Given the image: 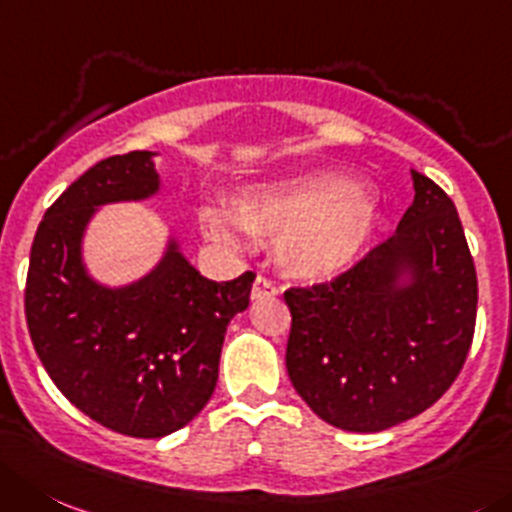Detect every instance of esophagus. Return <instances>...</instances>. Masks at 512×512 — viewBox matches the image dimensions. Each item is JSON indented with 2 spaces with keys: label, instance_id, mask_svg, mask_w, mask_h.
<instances>
[{
  "label": "esophagus",
  "instance_id": "obj_1",
  "mask_svg": "<svg viewBox=\"0 0 512 512\" xmlns=\"http://www.w3.org/2000/svg\"><path fill=\"white\" fill-rule=\"evenodd\" d=\"M280 290H278V285L272 283V280H267V278H257L255 283H252V300H265V298H275V295H278Z\"/></svg>",
  "mask_w": 512,
  "mask_h": 512
}]
</instances>
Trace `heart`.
Listing matches in <instances>:
<instances>
[{
	"label": "heart",
	"instance_id": "1",
	"mask_svg": "<svg viewBox=\"0 0 512 512\" xmlns=\"http://www.w3.org/2000/svg\"><path fill=\"white\" fill-rule=\"evenodd\" d=\"M234 217L207 209V234L245 250V232L272 240L280 270L298 283H328L351 270L379 229L381 207L369 186L315 171L247 184L234 197Z\"/></svg>",
	"mask_w": 512,
	"mask_h": 512
}]
</instances>
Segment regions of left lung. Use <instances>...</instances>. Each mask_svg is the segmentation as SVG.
<instances>
[{"label":"left lung","instance_id":"left-lung-1","mask_svg":"<svg viewBox=\"0 0 512 512\" xmlns=\"http://www.w3.org/2000/svg\"><path fill=\"white\" fill-rule=\"evenodd\" d=\"M414 202L389 240L333 283L285 293V366L323 422L384 432L429 409L460 374L477 275L452 199L412 169Z\"/></svg>","mask_w":512,"mask_h":512}]
</instances>
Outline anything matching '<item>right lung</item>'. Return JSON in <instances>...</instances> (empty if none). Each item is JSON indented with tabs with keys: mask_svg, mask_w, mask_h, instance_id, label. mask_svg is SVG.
Wrapping results in <instances>:
<instances>
[{
	"mask_svg": "<svg viewBox=\"0 0 512 512\" xmlns=\"http://www.w3.org/2000/svg\"><path fill=\"white\" fill-rule=\"evenodd\" d=\"M156 156H111L62 191L37 227L25 290L27 328L57 389L103 427L141 439L166 437L207 407L224 333L255 280L204 278L171 232L141 278L108 285L90 272L95 214L154 199L164 189Z\"/></svg>",
	"mask_w": 512,
	"mask_h": 512,
	"instance_id": "right-lung-1",
	"label": "right lung"
}]
</instances>
